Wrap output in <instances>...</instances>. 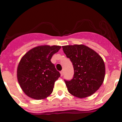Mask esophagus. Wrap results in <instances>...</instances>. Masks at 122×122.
Listing matches in <instances>:
<instances>
[{"label":"esophagus","mask_w":122,"mask_h":122,"mask_svg":"<svg viewBox=\"0 0 122 122\" xmlns=\"http://www.w3.org/2000/svg\"><path fill=\"white\" fill-rule=\"evenodd\" d=\"M60 74H61V77H62L64 75V71H61V72H60Z\"/></svg>","instance_id":"obj_1"}]
</instances>
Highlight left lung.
I'll list each match as a JSON object with an SVG mask.
<instances>
[{"mask_svg":"<svg viewBox=\"0 0 122 122\" xmlns=\"http://www.w3.org/2000/svg\"><path fill=\"white\" fill-rule=\"evenodd\" d=\"M62 47L74 70L71 80H64L69 93L78 98L94 94L102 86L105 76V65L102 58L84 45Z\"/></svg>","mask_w":122,"mask_h":122,"instance_id":"left-lung-1","label":"left lung"}]
</instances>
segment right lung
I'll use <instances>...</instances> for the list:
<instances>
[{
  "instance_id": "1",
  "label": "right lung",
  "mask_w": 122,
  "mask_h": 122,
  "mask_svg": "<svg viewBox=\"0 0 122 122\" xmlns=\"http://www.w3.org/2000/svg\"><path fill=\"white\" fill-rule=\"evenodd\" d=\"M61 46L43 45L34 48L22 58L17 70L20 87L32 99H45L52 93L60 73L51 61Z\"/></svg>"
}]
</instances>
